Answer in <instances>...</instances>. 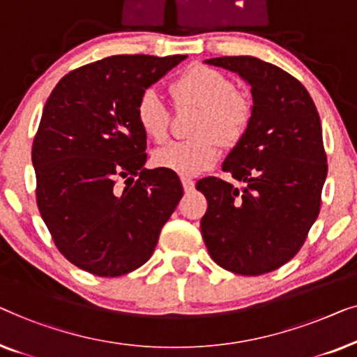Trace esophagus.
I'll list each match as a JSON object with an SVG mask.
<instances>
[{"instance_id":"obj_1","label":"esophagus","mask_w":357,"mask_h":357,"mask_svg":"<svg viewBox=\"0 0 357 357\" xmlns=\"http://www.w3.org/2000/svg\"><path fill=\"white\" fill-rule=\"evenodd\" d=\"M181 183H183V188H184L185 192H190V190H192L194 185H195V183L190 178H181Z\"/></svg>"}]
</instances>
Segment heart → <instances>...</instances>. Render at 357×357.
<instances>
[{"mask_svg":"<svg viewBox=\"0 0 357 357\" xmlns=\"http://www.w3.org/2000/svg\"><path fill=\"white\" fill-rule=\"evenodd\" d=\"M169 90L176 105L199 107L192 126L195 137L173 140L160 147L153 155L155 165L179 176H195L218 162L222 155L220 139L233 145L245 134L252 121V100L243 90L234 89L228 76L204 64L185 69ZM135 121L155 142L167 139L169 108L155 90H145L139 97Z\"/></svg>","mask_w":357,"mask_h":357,"instance_id":"heart-1","label":"heart"}]
</instances>
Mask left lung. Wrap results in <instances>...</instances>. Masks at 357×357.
Returning <instances> with one entry per match:
<instances>
[{"label": "left lung", "instance_id": "1", "mask_svg": "<svg viewBox=\"0 0 357 357\" xmlns=\"http://www.w3.org/2000/svg\"><path fill=\"white\" fill-rule=\"evenodd\" d=\"M205 63L248 80L254 114L222 167L244 188L215 176L195 184L208 204L200 231L220 267L257 277L289 262L319 217L328 169L322 126L304 85L275 64L254 56Z\"/></svg>", "mask_w": 357, "mask_h": 357}]
</instances>
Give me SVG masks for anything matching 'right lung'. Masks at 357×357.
<instances>
[{"label": "right lung", "mask_w": 357, "mask_h": 357, "mask_svg": "<svg viewBox=\"0 0 357 357\" xmlns=\"http://www.w3.org/2000/svg\"><path fill=\"white\" fill-rule=\"evenodd\" d=\"M184 58L100 59L66 74L45 103L32 145L37 205L59 252L85 272L114 278L144 265L183 197L176 173L144 168L135 105Z\"/></svg>", "instance_id": "add662e5"}]
</instances>
